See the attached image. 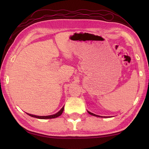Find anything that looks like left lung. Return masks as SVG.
<instances>
[{"label": "left lung", "instance_id": "8db88e82", "mask_svg": "<svg viewBox=\"0 0 149 149\" xmlns=\"http://www.w3.org/2000/svg\"><path fill=\"white\" fill-rule=\"evenodd\" d=\"M88 111V113L90 114V115H93V116H97V117H102V116H99V115H95V114H93V113H91V112H90V111Z\"/></svg>", "mask_w": 149, "mask_h": 149}]
</instances>
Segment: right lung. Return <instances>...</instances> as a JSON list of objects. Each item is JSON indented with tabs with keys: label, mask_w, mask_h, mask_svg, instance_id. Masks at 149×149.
I'll return each instance as SVG.
<instances>
[{
	"label": "right lung",
	"mask_w": 149,
	"mask_h": 149,
	"mask_svg": "<svg viewBox=\"0 0 149 149\" xmlns=\"http://www.w3.org/2000/svg\"><path fill=\"white\" fill-rule=\"evenodd\" d=\"M63 110H64V106H63L62 108L60 109L58 113H56L54 115H48V116H37V115H31V114L29 113H27L28 115H29L32 117H34V118H39V119H50V118H57V117L59 116L60 115H61V114L63 112Z\"/></svg>",
	"instance_id": "add662e5"
}]
</instances>
